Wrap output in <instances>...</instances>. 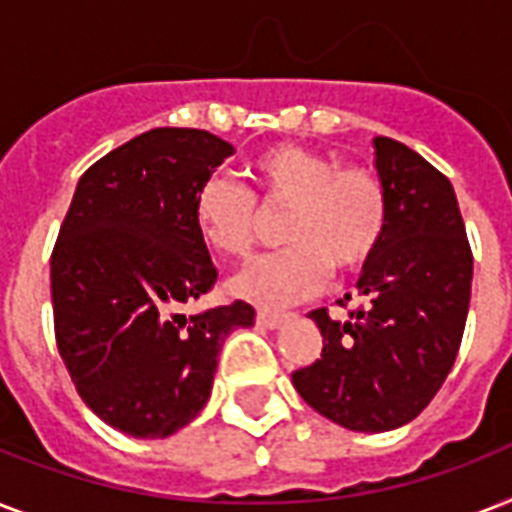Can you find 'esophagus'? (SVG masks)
Here are the masks:
<instances>
[{
  "label": "esophagus",
  "instance_id": "34e87169",
  "mask_svg": "<svg viewBox=\"0 0 512 512\" xmlns=\"http://www.w3.org/2000/svg\"><path fill=\"white\" fill-rule=\"evenodd\" d=\"M281 321H284V313L268 311V308H260V311H257V324H263V327L276 329Z\"/></svg>",
  "mask_w": 512,
  "mask_h": 512
}]
</instances>
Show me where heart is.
Here are the masks:
<instances>
[{"label":"heart","instance_id":"obj_1","mask_svg":"<svg viewBox=\"0 0 512 512\" xmlns=\"http://www.w3.org/2000/svg\"><path fill=\"white\" fill-rule=\"evenodd\" d=\"M252 191L212 177L193 201V220L209 247L233 260L255 249L260 208L287 209L281 239L289 247L233 276L228 289L257 305L279 308L316 295L337 273L361 271L388 228V188L369 164H340L332 154L276 143L247 164Z\"/></svg>","mask_w":512,"mask_h":512}]
</instances>
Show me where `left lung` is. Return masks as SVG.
<instances>
[{
	"mask_svg": "<svg viewBox=\"0 0 512 512\" xmlns=\"http://www.w3.org/2000/svg\"><path fill=\"white\" fill-rule=\"evenodd\" d=\"M374 151L388 228L358 279L366 305L348 321L311 311L324 337L321 358L292 372L305 404L361 433L406 425L433 401L460 350L473 284L449 177L398 140L374 138Z\"/></svg>",
	"mask_w": 512,
	"mask_h": 512,
	"instance_id": "obj_1",
	"label": "left lung"
}]
</instances>
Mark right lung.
I'll return each mask as SVG.
<instances>
[{"label": "right lung", "mask_w": 512, "mask_h": 512, "mask_svg": "<svg viewBox=\"0 0 512 512\" xmlns=\"http://www.w3.org/2000/svg\"><path fill=\"white\" fill-rule=\"evenodd\" d=\"M231 143L156 127L79 177L50 257L55 342L82 401L132 438H167L207 404L217 356L244 300L196 316L180 308L215 287L193 201Z\"/></svg>", "instance_id": "add662e5"}]
</instances>
